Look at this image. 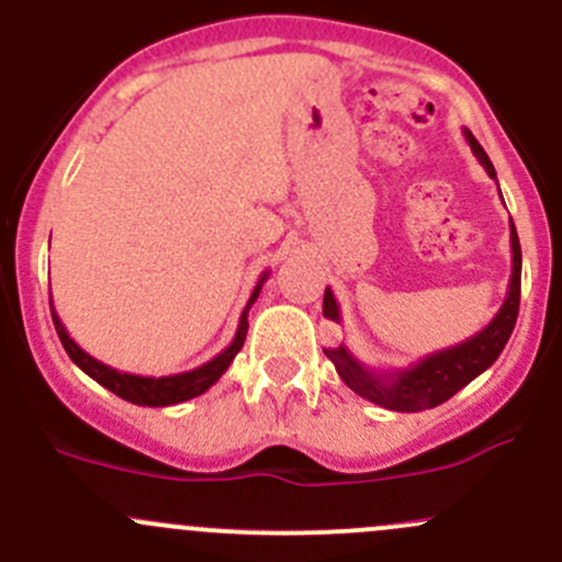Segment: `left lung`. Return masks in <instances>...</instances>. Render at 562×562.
Instances as JSON below:
<instances>
[{"instance_id":"1","label":"left lung","mask_w":562,"mask_h":562,"mask_svg":"<svg viewBox=\"0 0 562 562\" xmlns=\"http://www.w3.org/2000/svg\"><path fill=\"white\" fill-rule=\"evenodd\" d=\"M464 140L470 144V151L475 155V160H479L481 166H484V171L490 173V179L497 181L495 166H492L486 151L481 149V144L473 138L470 130H464ZM497 190H501V187H497ZM519 288H522V247H519L517 228H514L512 223V280H508L506 302H503L497 315L492 317L479 334L468 337L464 342L451 345V348L435 350V353L418 359L416 364L389 372H378L370 370L367 364H361V361L350 353L348 345L323 348V353L331 359L334 370L342 378L345 386L356 391L359 396H364V400L396 413L429 411V407L443 405V402L451 400L459 389H464L470 381H475L481 372L490 370V367L495 364L497 356L506 348L508 337H512L514 323H517ZM323 317L339 323V304L337 299H334L331 288H326V293H323Z\"/></svg>"}]
</instances>
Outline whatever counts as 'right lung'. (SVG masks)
Wrapping results in <instances>:
<instances>
[{
    "mask_svg": "<svg viewBox=\"0 0 562 562\" xmlns=\"http://www.w3.org/2000/svg\"><path fill=\"white\" fill-rule=\"evenodd\" d=\"M269 280V271H263L258 280V285H255L252 296H249L245 313L239 317V326H236V334L234 339H231V345L225 350H220L214 359H209L206 364L195 367V370H187V372H176V375H162V378H149V375H133V372H119L113 370V367L103 364V361H98L94 356H89L87 350L81 348V345L76 342V339L67 334L65 323L59 321V315H56L54 310V299H50V317H54V326H56V334H59L61 345H65L67 356L72 359V364L81 367L83 372H87L92 381H98L100 386L113 391L116 396H122V400L133 402V405H144V407H168V405H179V402H187L192 400V396H201L203 391H209L214 386V383L223 378V372L228 370L231 361L236 359V353L241 350V345H245V337H247V313L249 307L255 304V299L260 296V288H263V282Z\"/></svg>",
    "mask_w": 562,
    "mask_h": 562,
    "instance_id": "1",
    "label": "right lung"
}]
</instances>
